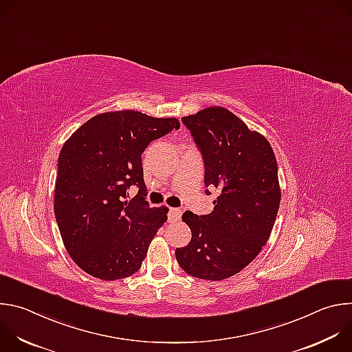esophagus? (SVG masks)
<instances>
[{
  "instance_id": "esophagus-1",
  "label": "esophagus",
  "mask_w": 352,
  "mask_h": 352,
  "mask_svg": "<svg viewBox=\"0 0 352 352\" xmlns=\"http://www.w3.org/2000/svg\"><path fill=\"white\" fill-rule=\"evenodd\" d=\"M181 210L179 209H174V208H170L168 210V220L170 221H177L181 219Z\"/></svg>"
}]
</instances>
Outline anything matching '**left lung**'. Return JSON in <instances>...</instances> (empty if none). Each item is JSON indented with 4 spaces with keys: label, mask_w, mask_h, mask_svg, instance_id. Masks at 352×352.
Instances as JSON below:
<instances>
[{
    "label": "left lung",
    "mask_w": 352,
    "mask_h": 352,
    "mask_svg": "<svg viewBox=\"0 0 352 352\" xmlns=\"http://www.w3.org/2000/svg\"><path fill=\"white\" fill-rule=\"evenodd\" d=\"M205 166L206 195L217 189L210 214H182L190 242L175 249L188 274L219 281L239 273L266 245L278 206L277 160L270 143L223 107L181 118Z\"/></svg>",
    "instance_id": "1"
}]
</instances>
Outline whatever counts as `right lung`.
I'll return each instance as SVG.
<instances>
[{"mask_svg": "<svg viewBox=\"0 0 352 352\" xmlns=\"http://www.w3.org/2000/svg\"><path fill=\"white\" fill-rule=\"evenodd\" d=\"M173 129L177 118L113 111L90 118L64 143L54 213L67 252L87 274L111 281L140 269L168 212L146 200L142 153ZM132 184L138 195L126 201Z\"/></svg>", "mask_w": 352, "mask_h": 352, "instance_id": "add662e5", "label": "right lung"}]
</instances>
